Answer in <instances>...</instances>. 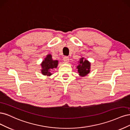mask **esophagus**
I'll return each mask as SVG.
<instances>
[{
	"mask_svg": "<svg viewBox=\"0 0 130 130\" xmlns=\"http://www.w3.org/2000/svg\"><path fill=\"white\" fill-rule=\"evenodd\" d=\"M63 60L65 62H66V63H68L69 61V58L68 56H65L63 58Z\"/></svg>",
	"mask_w": 130,
	"mask_h": 130,
	"instance_id": "34e87169",
	"label": "esophagus"
}]
</instances>
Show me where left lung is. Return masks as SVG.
Instances as JSON below:
<instances>
[{
	"label": "left lung",
	"mask_w": 130,
	"mask_h": 130,
	"mask_svg": "<svg viewBox=\"0 0 130 130\" xmlns=\"http://www.w3.org/2000/svg\"><path fill=\"white\" fill-rule=\"evenodd\" d=\"M79 65L77 66L78 71L81 76H85L90 72V63L86 60H84V58L80 59Z\"/></svg>",
	"instance_id": "1"
}]
</instances>
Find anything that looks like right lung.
Listing matches in <instances>:
<instances>
[{
  "mask_svg": "<svg viewBox=\"0 0 130 130\" xmlns=\"http://www.w3.org/2000/svg\"><path fill=\"white\" fill-rule=\"evenodd\" d=\"M58 63V60H53L52 56L51 54H48L41 64V68H42L41 73L45 76H51L52 74L51 71H52L54 68H57Z\"/></svg>",
  "mask_w": 130,
  "mask_h": 130,
  "instance_id": "1",
  "label": "right lung"
}]
</instances>
